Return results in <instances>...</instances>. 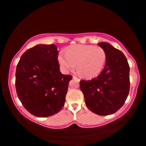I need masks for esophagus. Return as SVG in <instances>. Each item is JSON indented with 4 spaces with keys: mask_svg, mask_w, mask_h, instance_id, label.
<instances>
[{
    "mask_svg": "<svg viewBox=\"0 0 146 146\" xmlns=\"http://www.w3.org/2000/svg\"><path fill=\"white\" fill-rule=\"evenodd\" d=\"M73 79H76V80H78V81H80V78H78L77 77V76H75V75H73Z\"/></svg>",
    "mask_w": 146,
    "mask_h": 146,
    "instance_id": "1",
    "label": "esophagus"
}]
</instances>
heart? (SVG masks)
<instances>
[{
    "label": "heart",
    "instance_id": "obj_1",
    "mask_svg": "<svg viewBox=\"0 0 146 146\" xmlns=\"http://www.w3.org/2000/svg\"><path fill=\"white\" fill-rule=\"evenodd\" d=\"M107 60L106 51L100 46L92 45H74L60 53L58 60L62 68L68 71L76 68L86 78L98 76L102 71Z\"/></svg>",
    "mask_w": 146,
    "mask_h": 146
}]
</instances>
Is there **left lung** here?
<instances>
[{
	"mask_svg": "<svg viewBox=\"0 0 146 146\" xmlns=\"http://www.w3.org/2000/svg\"><path fill=\"white\" fill-rule=\"evenodd\" d=\"M98 44L107 55L105 67L96 78L80 80V88L89 110L106 116L117 112L124 104L130 89V68L122 51L107 42Z\"/></svg>",
	"mask_w": 146,
	"mask_h": 146,
	"instance_id": "1",
	"label": "left lung"
}]
</instances>
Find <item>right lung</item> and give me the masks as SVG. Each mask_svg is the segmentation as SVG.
<instances>
[{"instance_id":"1","label":"right lung","mask_w":146,"mask_h":146,"mask_svg":"<svg viewBox=\"0 0 146 146\" xmlns=\"http://www.w3.org/2000/svg\"><path fill=\"white\" fill-rule=\"evenodd\" d=\"M55 44H38L21 56L17 66L15 88L22 104L31 114L48 117L64 106L69 82L60 71Z\"/></svg>"}]
</instances>
